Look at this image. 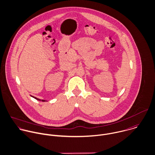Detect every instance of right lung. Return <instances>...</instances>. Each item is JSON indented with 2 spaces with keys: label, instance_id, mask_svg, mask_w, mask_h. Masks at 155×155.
Listing matches in <instances>:
<instances>
[{
  "label": "right lung",
  "instance_id": "add662e5",
  "mask_svg": "<svg viewBox=\"0 0 155 155\" xmlns=\"http://www.w3.org/2000/svg\"><path fill=\"white\" fill-rule=\"evenodd\" d=\"M33 97H34V98H35V99H37V101H42V102H45V100H41V99H38V98H37V97H34V96H33Z\"/></svg>",
  "mask_w": 155,
  "mask_h": 155
}]
</instances>
